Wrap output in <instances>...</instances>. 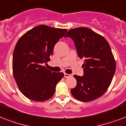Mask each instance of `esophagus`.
Listing matches in <instances>:
<instances>
[{
	"label": "esophagus",
	"mask_w": 126,
	"mask_h": 126,
	"mask_svg": "<svg viewBox=\"0 0 126 126\" xmlns=\"http://www.w3.org/2000/svg\"><path fill=\"white\" fill-rule=\"evenodd\" d=\"M71 76H72V75L64 73V77H65V78H70Z\"/></svg>",
	"instance_id": "34e87169"
}]
</instances>
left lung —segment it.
<instances>
[{"label": "left lung", "mask_w": 126, "mask_h": 126, "mask_svg": "<svg viewBox=\"0 0 126 126\" xmlns=\"http://www.w3.org/2000/svg\"><path fill=\"white\" fill-rule=\"evenodd\" d=\"M65 37L72 38L79 58L84 59V74L74 76L77 85L71 89L72 95L82 102L99 98L110 86L116 70L110 45L103 36L87 28L72 29Z\"/></svg>", "instance_id": "left-lung-1"}]
</instances>
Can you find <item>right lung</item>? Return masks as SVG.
<instances>
[{"label": "right lung", "instance_id": "right-lung-1", "mask_svg": "<svg viewBox=\"0 0 126 126\" xmlns=\"http://www.w3.org/2000/svg\"><path fill=\"white\" fill-rule=\"evenodd\" d=\"M66 32V29L40 25L23 34L16 45L14 77L20 91L30 100L42 102L50 99L64 77L62 72H52L43 65L50 60L54 45Z\"/></svg>", "mask_w": 126, "mask_h": 126}]
</instances>
